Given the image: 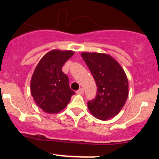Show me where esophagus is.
<instances>
[{
	"label": "esophagus",
	"mask_w": 159,
	"mask_h": 159,
	"mask_svg": "<svg viewBox=\"0 0 159 159\" xmlns=\"http://www.w3.org/2000/svg\"><path fill=\"white\" fill-rule=\"evenodd\" d=\"M76 93L78 94H82L83 93H84V89H80L79 90H78V91H76Z\"/></svg>",
	"instance_id": "1"
}]
</instances>
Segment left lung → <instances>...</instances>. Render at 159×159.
Listing matches in <instances>:
<instances>
[{
  "label": "left lung",
  "mask_w": 159,
  "mask_h": 159,
  "mask_svg": "<svg viewBox=\"0 0 159 159\" xmlns=\"http://www.w3.org/2000/svg\"><path fill=\"white\" fill-rule=\"evenodd\" d=\"M81 55L98 86L95 98L88 102L89 110L102 121L114 118L123 108L129 96L125 72L109 54L82 52Z\"/></svg>",
  "instance_id": "8db88e82"
}]
</instances>
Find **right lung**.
Segmentation results:
<instances>
[{
  "label": "right lung",
  "mask_w": 159,
  "mask_h": 159,
  "mask_svg": "<svg viewBox=\"0 0 159 159\" xmlns=\"http://www.w3.org/2000/svg\"><path fill=\"white\" fill-rule=\"evenodd\" d=\"M75 52L52 50L44 54L35 68L30 80V93L36 105L44 112L57 114L68 105L75 91L62 67Z\"/></svg>",
  "instance_id": "obj_1"
}]
</instances>
